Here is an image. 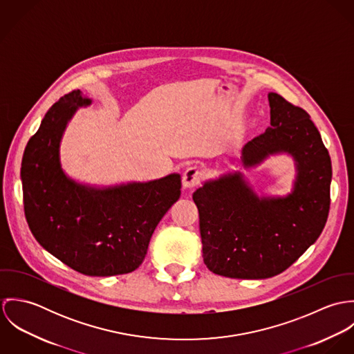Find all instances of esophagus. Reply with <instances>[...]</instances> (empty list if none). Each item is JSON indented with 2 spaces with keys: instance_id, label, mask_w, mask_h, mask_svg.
Returning a JSON list of instances; mask_svg holds the SVG:
<instances>
[{
  "instance_id": "34e87169",
  "label": "esophagus",
  "mask_w": 354,
  "mask_h": 354,
  "mask_svg": "<svg viewBox=\"0 0 354 354\" xmlns=\"http://www.w3.org/2000/svg\"><path fill=\"white\" fill-rule=\"evenodd\" d=\"M201 183V171L198 167H189L185 170L183 176V187L184 189H194Z\"/></svg>"
}]
</instances>
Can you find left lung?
<instances>
[{
	"mask_svg": "<svg viewBox=\"0 0 354 354\" xmlns=\"http://www.w3.org/2000/svg\"><path fill=\"white\" fill-rule=\"evenodd\" d=\"M270 127L232 160L251 170L274 155L295 162L286 195H257L240 170L205 180L194 192L199 209L203 260L214 274L266 279L290 267L320 236L330 209L331 159L301 107L268 94Z\"/></svg>",
	"mask_w": 354,
	"mask_h": 354,
	"instance_id": "obj_1",
	"label": "left lung"
}]
</instances>
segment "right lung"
<instances>
[{
    "label": "right lung",
    "instance_id": "right-lung-1",
    "mask_svg": "<svg viewBox=\"0 0 354 354\" xmlns=\"http://www.w3.org/2000/svg\"><path fill=\"white\" fill-rule=\"evenodd\" d=\"M93 100L72 91L45 114L21 159L27 223L35 240L58 260L90 277L135 271L152 233L180 199L181 176L98 187L76 181L61 165L64 132L79 107Z\"/></svg>",
    "mask_w": 354,
    "mask_h": 354
}]
</instances>
